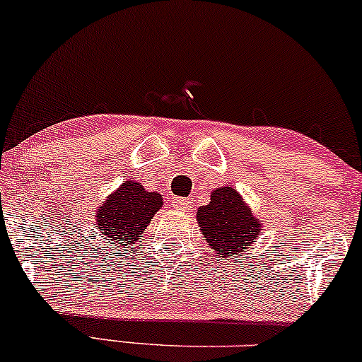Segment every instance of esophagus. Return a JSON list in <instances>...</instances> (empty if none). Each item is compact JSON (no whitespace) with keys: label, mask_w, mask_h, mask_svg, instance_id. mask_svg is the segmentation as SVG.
<instances>
[{"label":"esophagus","mask_w":362,"mask_h":362,"mask_svg":"<svg viewBox=\"0 0 362 362\" xmlns=\"http://www.w3.org/2000/svg\"><path fill=\"white\" fill-rule=\"evenodd\" d=\"M172 207L178 212H189V210H192V202L189 199H184V197H173Z\"/></svg>","instance_id":"esophagus-1"}]
</instances>
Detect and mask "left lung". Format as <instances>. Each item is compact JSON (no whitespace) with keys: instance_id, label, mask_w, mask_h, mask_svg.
Returning <instances> with one entry per match:
<instances>
[{"instance_id":"obj_1","label":"left lung","mask_w":362,"mask_h":362,"mask_svg":"<svg viewBox=\"0 0 362 362\" xmlns=\"http://www.w3.org/2000/svg\"><path fill=\"white\" fill-rule=\"evenodd\" d=\"M197 223L215 254L226 260L240 259L262 230V222L234 187H218L210 192V202L197 210Z\"/></svg>"}]
</instances>
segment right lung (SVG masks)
I'll return each instance as SVG.
<instances>
[{
    "label": "right lung",
    "instance_id": "1",
    "mask_svg": "<svg viewBox=\"0 0 362 362\" xmlns=\"http://www.w3.org/2000/svg\"><path fill=\"white\" fill-rule=\"evenodd\" d=\"M162 205L163 199L158 192H148L140 182L127 180L100 204L95 227L107 240L130 249Z\"/></svg>",
    "mask_w": 362,
    "mask_h": 362
}]
</instances>
